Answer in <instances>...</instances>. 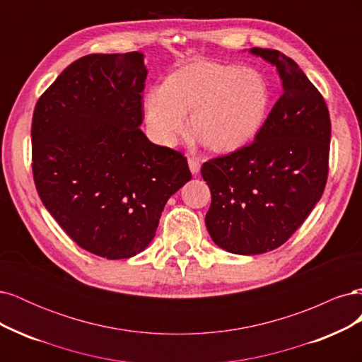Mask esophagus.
Returning <instances> with one entry per match:
<instances>
[{
  "mask_svg": "<svg viewBox=\"0 0 362 362\" xmlns=\"http://www.w3.org/2000/svg\"><path fill=\"white\" fill-rule=\"evenodd\" d=\"M189 168H190L192 175H198L199 170H201V161H199L198 158L190 157V158H189Z\"/></svg>",
  "mask_w": 362,
  "mask_h": 362,
  "instance_id": "esophagus-1",
  "label": "esophagus"
}]
</instances>
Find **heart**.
Listing matches in <instances>:
<instances>
[{
	"label": "heart",
	"mask_w": 362,
	"mask_h": 362,
	"mask_svg": "<svg viewBox=\"0 0 362 362\" xmlns=\"http://www.w3.org/2000/svg\"><path fill=\"white\" fill-rule=\"evenodd\" d=\"M269 81L259 71L213 60H194L172 72L145 100V120L164 145L185 131L214 152H234L254 139L267 117Z\"/></svg>",
	"instance_id": "b5f03b06"
}]
</instances>
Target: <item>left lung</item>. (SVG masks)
Wrapping results in <instances>:
<instances>
[{
	"label": "left lung",
	"instance_id": "obj_1",
	"mask_svg": "<svg viewBox=\"0 0 362 362\" xmlns=\"http://www.w3.org/2000/svg\"><path fill=\"white\" fill-rule=\"evenodd\" d=\"M249 54L276 68L282 95L254 144L201 169L211 192L208 234L237 255L276 249L303 223L323 194L331 144L326 103L298 63L275 49Z\"/></svg>",
	"mask_w": 362,
	"mask_h": 362
}]
</instances>
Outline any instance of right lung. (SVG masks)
<instances>
[{"mask_svg":"<svg viewBox=\"0 0 362 362\" xmlns=\"http://www.w3.org/2000/svg\"><path fill=\"white\" fill-rule=\"evenodd\" d=\"M144 59L127 52L75 60L33 113V175L43 205L76 245L107 259L145 250L164 205L192 180L180 152L140 129Z\"/></svg>","mask_w":362,"mask_h":362,"instance_id":"obj_1","label":"right lung"}]
</instances>
